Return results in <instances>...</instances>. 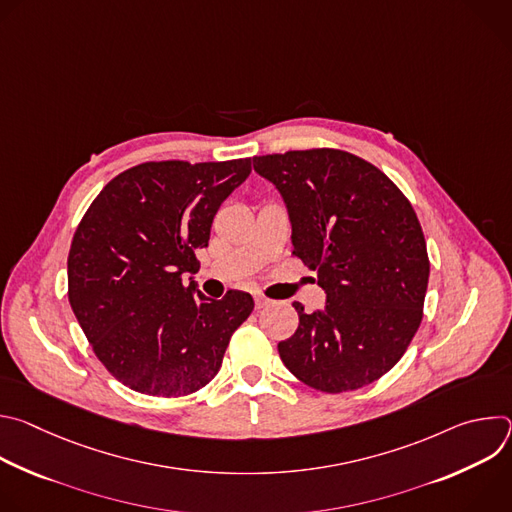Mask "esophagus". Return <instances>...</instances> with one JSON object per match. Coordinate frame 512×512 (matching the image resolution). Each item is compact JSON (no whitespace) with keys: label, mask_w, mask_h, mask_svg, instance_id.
I'll list each match as a JSON object with an SVG mask.
<instances>
[{"label":"esophagus","mask_w":512,"mask_h":512,"mask_svg":"<svg viewBox=\"0 0 512 512\" xmlns=\"http://www.w3.org/2000/svg\"><path fill=\"white\" fill-rule=\"evenodd\" d=\"M269 304H271V300H269V298H265V296H261V294H255V308H257V310L267 308Z\"/></svg>","instance_id":"1"}]
</instances>
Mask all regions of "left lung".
<instances>
[{"label": "left lung", "instance_id": "left-lung-1", "mask_svg": "<svg viewBox=\"0 0 512 512\" xmlns=\"http://www.w3.org/2000/svg\"><path fill=\"white\" fill-rule=\"evenodd\" d=\"M287 206L291 245L326 291L277 350L289 373L322 393L354 391L389 373L421 318L425 237L405 194L373 164L318 148L255 156Z\"/></svg>", "mask_w": 512, "mask_h": 512}]
</instances>
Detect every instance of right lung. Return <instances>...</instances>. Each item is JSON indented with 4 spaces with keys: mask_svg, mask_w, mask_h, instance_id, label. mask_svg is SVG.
Wrapping results in <instances>:
<instances>
[{
    "mask_svg": "<svg viewBox=\"0 0 512 512\" xmlns=\"http://www.w3.org/2000/svg\"><path fill=\"white\" fill-rule=\"evenodd\" d=\"M251 174V158L145 162L93 200L68 253V302L105 369L125 387L182 397L208 385L253 298L210 300L190 285L216 210Z\"/></svg>",
    "mask_w": 512,
    "mask_h": 512,
    "instance_id": "obj_1",
    "label": "right lung"
}]
</instances>
